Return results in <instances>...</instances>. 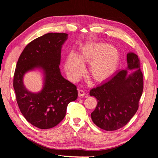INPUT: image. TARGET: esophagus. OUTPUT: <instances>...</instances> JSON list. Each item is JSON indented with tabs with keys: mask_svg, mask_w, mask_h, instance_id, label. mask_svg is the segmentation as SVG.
<instances>
[{
	"mask_svg": "<svg viewBox=\"0 0 158 158\" xmlns=\"http://www.w3.org/2000/svg\"><path fill=\"white\" fill-rule=\"evenodd\" d=\"M78 95H79V96H80V97L84 96V95H85V92H84V90H83L82 89H80L78 90Z\"/></svg>",
	"mask_w": 158,
	"mask_h": 158,
	"instance_id": "esophagus-1",
	"label": "esophagus"
}]
</instances>
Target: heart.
I'll return each instance as SVG.
<instances>
[{"mask_svg": "<svg viewBox=\"0 0 158 158\" xmlns=\"http://www.w3.org/2000/svg\"><path fill=\"white\" fill-rule=\"evenodd\" d=\"M91 62L90 73L93 78L102 81L115 71L119 61L117 49L106 44H95L84 46L78 56L70 53L66 59L65 69L73 80L79 78L84 71L83 62Z\"/></svg>", "mask_w": 158, "mask_h": 158, "instance_id": "b5f03b06", "label": "heart"}]
</instances>
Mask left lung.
I'll return each mask as SVG.
<instances>
[{"label":"left lung","instance_id":"1","mask_svg":"<svg viewBox=\"0 0 158 158\" xmlns=\"http://www.w3.org/2000/svg\"><path fill=\"white\" fill-rule=\"evenodd\" d=\"M128 69H135L131 75L120 70L99 86L90 90L89 95L98 100L91 113L95 125L108 131L125 126L139 107L144 82L138 56L131 52L127 56Z\"/></svg>","mask_w":158,"mask_h":158}]
</instances>
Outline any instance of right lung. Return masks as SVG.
Listing matches in <instances>:
<instances>
[{
    "mask_svg": "<svg viewBox=\"0 0 158 158\" xmlns=\"http://www.w3.org/2000/svg\"><path fill=\"white\" fill-rule=\"evenodd\" d=\"M67 33H49L29 43L16 64L13 86L18 106L26 120L41 129L55 127L65 117L70 102L78 98L76 85L64 78L60 73L62 45ZM40 66L45 70L44 89L38 94L25 88L22 78L25 72Z\"/></svg>",
    "mask_w": 158,
    "mask_h": 158,
    "instance_id": "add662e5",
    "label": "right lung"
}]
</instances>
